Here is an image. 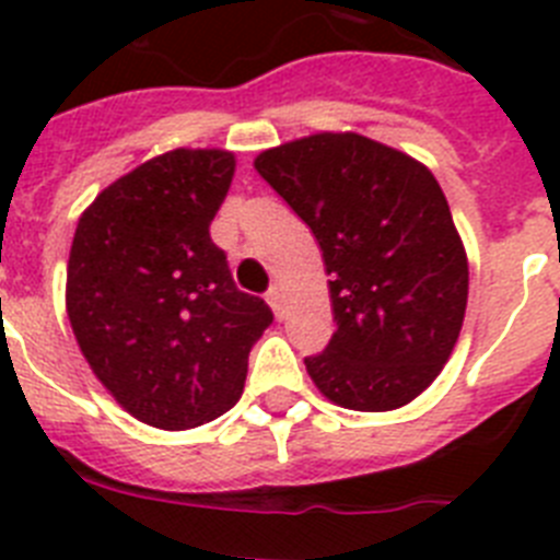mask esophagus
Segmentation results:
<instances>
[{
  "mask_svg": "<svg viewBox=\"0 0 560 560\" xmlns=\"http://www.w3.org/2000/svg\"><path fill=\"white\" fill-rule=\"evenodd\" d=\"M266 300H269L271 311H275L277 316H283V294H280V285H271V289L266 291Z\"/></svg>",
  "mask_w": 560,
  "mask_h": 560,
  "instance_id": "esophagus-1",
  "label": "esophagus"
}]
</instances>
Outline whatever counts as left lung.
Returning <instances> with one entry per match:
<instances>
[{
  "mask_svg": "<svg viewBox=\"0 0 560 560\" xmlns=\"http://www.w3.org/2000/svg\"><path fill=\"white\" fill-rule=\"evenodd\" d=\"M257 173L311 226L330 280L336 334L305 368L345 409L418 398L457 345L468 260L427 165L361 133L269 148Z\"/></svg>",
  "mask_w": 560,
  "mask_h": 560,
  "instance_id": "obj_1",
  "label": "left lung"
}]
</instances>
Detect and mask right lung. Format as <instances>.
Here are the masks:
<instances>
[{
    "instance_id": "add662e5",
    "label": "right lung",
    "mask_w": 560,
    "mask_h": 560,
    "mask_svg": "<svg viewBox=\"0 0 560 560\" xmlns=\"http://www.w3.org/2000/svg\"><path fill=\"white\" fill-rule=\"evenodd\" d=\"M232 173L235 156L215 148L153 156L108 185L72 237L67 314L81 353L148 427L179 432L235 407L275 319L210 237Z\"/></svg>"
}]
</instances>
